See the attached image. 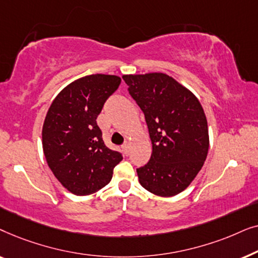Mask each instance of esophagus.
Masks as SVG:
<instances>
[{
  "label": "esophagus",
  "mask_w": 258,
  "mask_h": 258,
  "mask_svg": "<svg viewBox=\"0 0 258 258\" xmlns=\"http://www.w3.org/2000/svg\"><path fill=\"white\" fill-rule=\"evenodd\" d=\"M129 149H130L129 143H124V144H123V146H122V150H123V153H124L125 155L129 154Z\"/></svg>",
  "instance_id": "obj_1"
}]
</instances>
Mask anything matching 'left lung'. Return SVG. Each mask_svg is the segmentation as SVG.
<instances>
[{"label":"left lung","instance_id":"left-lung-1","mask_svg":"<svg viewBox=\"0 0 258 258\" xmlns=\"http://www.w3.org/2000/svg\"><path fill=\"white\" fill-rule=\"evenodd\" d=\"M149 130L153 154L137 168L141 185L157 196L183 191L202 169L209 149L208 122L195 95L162 73L124 75Z\"/></svg>","mask_w":258,"mask_h":258}]
</instances>
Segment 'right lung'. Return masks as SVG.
<instances>
[{"mask_svg":"<svg viewBox=\"0 0 258 258\" xmlns=\"http://www.w3.org/2000/svg\"><path fill=\"white\" fill-rule=\"evenodd\" d=\"M119 84L118 76L103 74L76 80L56 96L45 116V160L55 177L75 195H90L107 185L122 161L119 151L104 144L96 122Z\"/></svg>","mask_w":258,"mask_h":258,"instance_id":"right-lung-1","label":"right lung"}]
</instances>
